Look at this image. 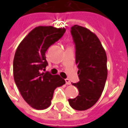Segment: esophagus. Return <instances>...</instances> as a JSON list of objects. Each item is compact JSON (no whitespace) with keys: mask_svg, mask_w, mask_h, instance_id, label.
<instances>
[{"mask_svg":"<svg viewBox=\"0 0 128 128\" xmlns=\"http://www.w3.org/2000/svg\"><path fill=\"white\" fill-rule=\"evenodd\" d=\"M65 81H66V84H67V85H70V84H71V82H70V80H69V79H68V78L65 79Z\"/></svg>","mask_w":128,"mask_h":128,"instance_id":"obj_1","label":"esophagus"}]
</instances>
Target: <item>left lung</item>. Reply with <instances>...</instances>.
<instances>
[{
	"instance_id": "obj_1",
	"label": "left lung",
	"mask_w": 128,
	"mask_h": 128,
	"mask_svg": "<svg viewBox=\"0 0 128 128\" xmlns=\"http://www.w3.org/2000/svg\"><path fill=\"white\" fill-rule=\"evenodd\" d=\"M71 34L80 81L72 84L78 89V96L68 102L73 109L83 111L92 107L101 96L108 76L107 56L99 38L89 29L74 25Z\"/></svg>"
}]
</instances>
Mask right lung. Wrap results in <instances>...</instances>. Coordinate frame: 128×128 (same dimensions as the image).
Wrapping results in <instances>:
<instances>
[{
	"label": "right lung",
	"instance_id": "right-lung-1",
	"mask_svg": "<svg viewBox=\"0 0 128 128\" xmlns=\"http://www.w3.org/2000/svg\"><path fill=\"white\" fill-rule=\"evenodd\" d=\"M65 32L64 28L37 26L23 39L16 50L13 60L14 82L26 102L34 109L49 107L54 90L66 83L59 75L42 72L48 65L46 50Z\"/></svg>",
	"mask_w": 128,
	"mask_h": 128
}]
</instances>
